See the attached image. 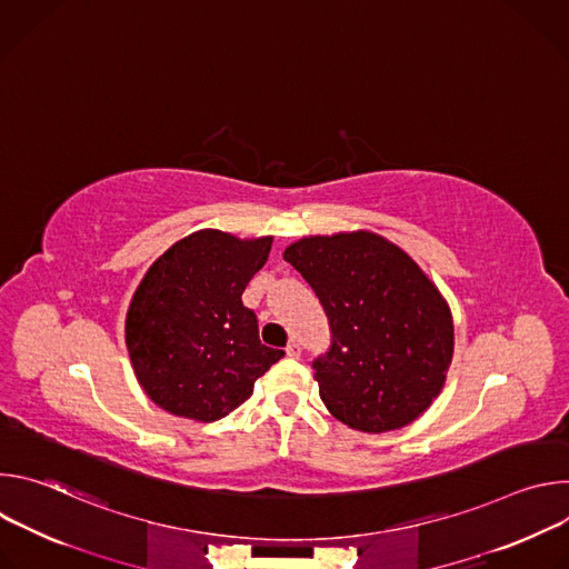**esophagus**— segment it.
Here are the masks:
<instances>
[{"label": "esophagus", "instance_id": "34e87169", "mask_svg": "<svg viewBox=\"0 0 569 569\" xmlns=\"http://www.w3.org/2000/svg\"><path fill=\"white\" fill-rule=\"evenodd\" d=\"M286 356H288V358H295V360L301 358V347H299L297 342H290V345L286 347Z\"/></svg>", "mask_w": 569, "mask_h": 569}]
</instances>
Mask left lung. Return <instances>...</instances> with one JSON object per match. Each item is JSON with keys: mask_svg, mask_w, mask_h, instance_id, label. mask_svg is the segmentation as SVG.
<instances>
[{"mask_svg": "<svg viewBox=\"0 0 569 569\" xmlns=\"http://www.w3.org/2000/svg\"><path fill=\"white\" fill-rule=\"evenodd\" d=\"M283 259L331 323V351L312 362L327 410L369 435L419 419L441 393L455 351L450 306L419 263L367 229L303 236Z\"/></svg>", "mask_w": 569, "mask_h": 569, "instance_id": "8db88e82", "label": "left lung"}]
</instances>
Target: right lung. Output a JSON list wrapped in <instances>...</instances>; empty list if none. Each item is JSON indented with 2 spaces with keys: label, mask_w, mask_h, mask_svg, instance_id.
I'll use <instances>...</instances> for the list:
<instances>
[{
  "label": "right lung",
  "mask_w": 569,
  "mask_h": 569,
  "mask_svg": "<svg viewBox=\"0 0 569 569\" xmlns=\"http://www.w3.org/2000/svg\"><path fill=\"white\" fill-rule=\"evenodd\" d=\"M270 248L272 236L200 229L148 268L126 315V347L141 389L161 410L218 421L283 358L261 345L257 315L240 299Z\"/></svg>",
  "instance_id": "obj_1"
}]
</instances>
